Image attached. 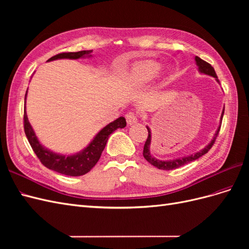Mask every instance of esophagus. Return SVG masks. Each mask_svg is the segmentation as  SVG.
I'll return each instance as SVG.
<instances>
[{
	"label": "esophagus",
	"instance_id": "obj_1",
	"mask_svg": "<svg viewBox=\"0 0 249 249\" xmlns=\"http://www.w3.org/2000/svg\"><path fill=\"white\" fill-rule=\"evenodd\" d=\"M138 115L136 114L135 112H127L125 114V119H126V123L129 124H134L138 122Z\"/></svg>",
	"mask_w": 249,
	"mask_h": 249
}]
</instances>
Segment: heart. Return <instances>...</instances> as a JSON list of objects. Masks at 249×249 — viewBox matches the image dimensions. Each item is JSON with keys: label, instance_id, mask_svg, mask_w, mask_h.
I'll use <instances>...</instances> for the list:
<instances>
[{"label": "heart", "instance_id": "b5f03b06", "mask_svg": "<svg viewBox=\"0 0 249 249\" xmlns=\"http://www.w3.org/2000/svg\"><path fill=\"white\" fill-rule=\"evenodd\" d=\"M161 71V64L156 61H142L135 65L131 72V82L135 86L142 87L147 85L157 78Z\"/></svg>", "mask_w": 249, "mask_h": 249}]
</instances>
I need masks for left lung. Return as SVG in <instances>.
Here are the masks:
<instances>
[{"instance_id":"1","label":"left lung","mask_w":249,"mask_h":249,"mask_svg":"<svg viewBox=\"0 0 249 249\" xmlns=\"http://www.w3.org/2000/svg\"><path fill=\"white\" fill-rule=\"evenodd\" d=\"M195 62H196V65L198 67V71L200 73H205V74H208V76H211V77H214L215 80L219 83V80H218L217 78V74L215 72V70L213 69V66L209 64L208 62L203 61L202 59H200L199 57L195 56ZM223 113H224V108L222 110V113H221V117H220V124L219 126H218V129L214 135L213 139L210 141V143L208 145H206L205 147H203L202 149H200L199 152L197 153H194L192 155H189V156H185V157H182V158H178V159H173V160H167V161H162L160 159H157V158H155L152 154H150V142H152V132H150V129L148 126L147 127V131H148V137L145 141V144H144V147H143V157L145 158V160L153 165V166L159 168V169H162V170H172V169H176V168H178L180 166H183V165L187 164V163H190L194 160H197L198 158H200L201 156H203L205 154H207L209 150L211 149V147H212V145L214 144V142L218 136V134H219V130H220V126H221V122H222V117H223Z\"/></svg>"}]
</instances>
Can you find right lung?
<instances>
[{"label": "right lung", "instance_id": "right-lung-1", "mask_svg": "<svg viewBox=\"0 0 249 249\" xmlns=\"http://www.w3.org/2000/svg\"><path fill=\"white\" fill-rule=\"evenodd\" d=\"M91 51H80L72 53H61L54 57L50 58L48 61H53L57 59H79L84 57H91ZM28 92V90H27ZM27 92L25 95V104ZM126 125L125 118L119 117L114 122L110 123L95 135V137L89 144L82 149L81 152L73 155H61L52 152V150L44 147L39 142L38 138L35 135L32 125L30 124L26 113V107L24 112V129L28 141L31 144L34 153L38 157L40 162L47 168L54 170L56 172L62 173L70 177H80L85 175L93 168L94 165L100 160L103 150L106 146V143L110 135L117 129H123Z\"/></svg>", "mask_w": 249, "mask_h": 249}]
</instances>
